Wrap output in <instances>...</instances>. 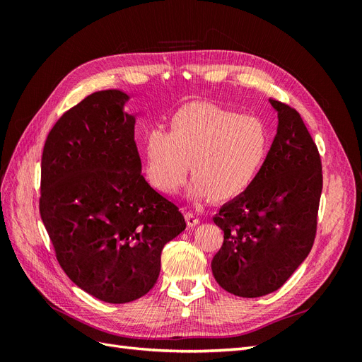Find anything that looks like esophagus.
Masks as SVG:
<instances>
[{
	"mask_svg": "<svg viewBox=\"0 0 362 362\" xmlns=\"http://www.w3.org/2000/svg\"><path fill=\"white\" fill-rule=\"evenodd\" d=\"M185 222H187V225L190 228H193V226H196V225L199 223V217L196 216V214H193L192 211H187V213H185Z\"/></svg>",
	"mask_w": 362,
	"mask_h": 362,
	"instance_id": "esophagus-1",
	"label": "esophagus"
}]
</instances>
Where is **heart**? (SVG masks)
I'll list each match as a JSON object with an SVG mask.
<instances>
[{
	"label": "heart",
	"instance_id": "obj_1",
	"mask_svg": "<svg viewBox=\"0 0 362 362\" xmlns=\"http://www.w3.org/2000/svg\"><path fill=\"white\" fill-rule=\"evenodd\" d=\"M144 173L156 190L177 192L189 168L193 198L233 199L254 182L269 148V131L257 116L213 103H192L169 119V131L148 128L141 137Z\"/></svg>",
	"mask_w": 362,
	"mask_h": 362
}]
</instances>
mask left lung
I'll return each mask as SVG.
<instances>
[{
	"label": "left lung",
	"mask_w": 362,
	"mask_h": 362,
	"mask_svg": "<svg viewBox=\"0 0 362 362\" xmlns=\"http://www.w3.org/2000/svg\"><path fill=\"white\" fill-rule=\"evenodd\" d=\"M278 131L254 182L213 217L223 245L211 261L218 286L240 298L281 288L313 247L323 187L319 149L293 107L269 100Z\"/></svg>",
	"instance_id": "obj_1"
}]
</instances>
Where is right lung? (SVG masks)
Wrapping results in <instances>:
<instances>
[{
	"instance_id": "add662e5",
	"label": "right lung",
	"mask_w": 362,
	"mask_h": 362,
	"mask_svg": "<svg viewBox=\"0 0 362 362\" xmlns=\"http://www.w3.org/2000/svg\"><path fill=\"white\" fill-rule=\"evenodd\" d=\"M128 100L116 89L84 98L49 131L40 166L39 210L59 264L107 303L154 287L164 245L185 229L180 208L141 175Z\"/></svg>"
}]
</instances>
